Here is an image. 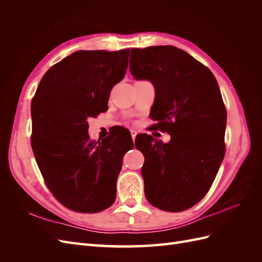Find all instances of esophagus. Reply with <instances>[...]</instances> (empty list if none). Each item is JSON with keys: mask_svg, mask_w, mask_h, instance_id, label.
<instances>
[{"mask_svg": "<svg viewBox=\"0 0 262 262\" xmlns=\"http://www.w3.org/2000/svg\"><path fill=\"white\" fill-rule=\"evenodd\" d=\"M137 134H138V132L136 131V130H131V137H132V140L134 141L136 140V137H137Z\"/></svg>", "mask_w": 262, "mask_h": 262, "instance_id": "1", "label": "esophagus"}]
</instances>
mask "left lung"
<instances>
[{"mask_svg":"<svg viewBox=\"0 0 262 262\" xmlns=\"http://www.w3.org/2000/svg\"><path fill=\"white\" fill-rule=\"evenodd\" d=\"M130 72L153 84L150 118L170 136L163 143L146 134V146L136 145L145 157V196L163 211H185L208 193L225 155L226 109L216 78L173 46L132 49Z\"/></svg>","mask_w":262,"mask_h":262,"instance_id":"8db88e82","label":"left lung"}]
</instances>
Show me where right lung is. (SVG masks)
Instances as JSON below:
<instances>
[{"mask_svg": "<svg viewBox=\"0 0 262 262\" xmlns=\"http://www.w3.org/2000/svg\"><path fill=\"white\" fill-rule=\"evenodd\" d=\"M129 53L130 49L70 54L47 71L31 100L36 162L47 187L70 210L96 213L116 200L128 149L112 134L101 142L90 141L87 119L107 110L112 89L128 69Z\"/></svg>", "mask_w": 262, "mask_h": 262, "instance_id": "right-lung-1", "label": "right lung"}]
</instances>
